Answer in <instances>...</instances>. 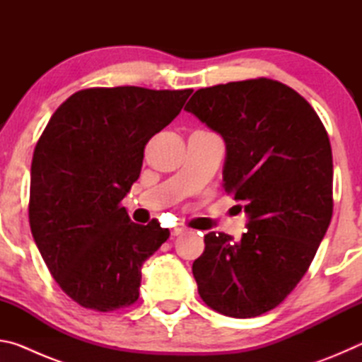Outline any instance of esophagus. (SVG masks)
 <instances>
[{
    "label": "esophagus",
    "instance_id": "34e87169",
    "mask_svg": "<svg viewBox=\"0 0 362 362\" xmlns=\"http://www.w3.org/2000/svg\"><path fill=\"white\" fill-rule=\"evenodd\" d=\"M185 230H187L185 226H182V225H179V226H174V228H173V236H179L180 233H183Z\"/></svg>",
    "mask_w": 362,
    "mask_h": 362
}]
</instances>
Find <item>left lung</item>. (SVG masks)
Segmentation results:
<instances>
[{
    "label": "left lung",
    "instance_id": "obj_1",
    "mask_svg": "<svg viewBox=\"0 0 362 362\" xmlns=\"http://www.w3.org/2000/svg\"><path fill=\"white\" fill-rule=\"evenodd\" d=\"M185 110L225 140L223 188L249 217L240 241L204 236L198 292L225 316H260L300 283L332 218L326 127L302 95L268 78L199 89Z\"/></svg>",
    "mask_w": 362,
    "mask_h": 362
}]
</instances>
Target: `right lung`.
I'll list each match as a JSON object with an SVG mask.
<instances>
[{
	"label": "right lung",
	"mask_w": 362,
	"mask_h": 362,
	"mask_svg": "<svg viewBox=\"0 0 362 362\" xmlns=\"http://www.w3.org/2000/svg\"><path fill=\"white\" fill-rule=\"evenodd\" d=\"M193 89L89 88L51 116L35 146L28 218L56 283L84 308L137 302L144 262L169 230L131 222L121 201L139 179L144 150Z\"/></svg>",
	"instance_id": "add662e5"
}]
</instances>
